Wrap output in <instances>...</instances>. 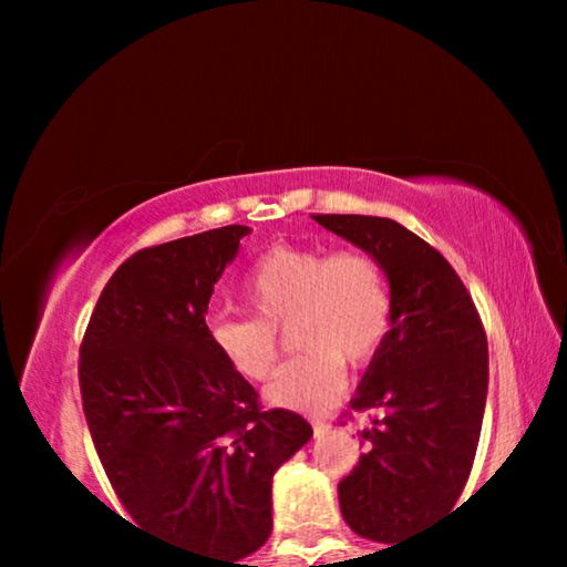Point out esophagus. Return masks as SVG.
Masks as SVG:
<instances>
[{
    "mask_svg": "<svg viewBox=\"0 0 567 567\" xmlns=\"http://www.w3.org/2000/svg\"><path fill=\"white\" fill-rule=\"evenodd\" d=\"M330 427H332V425H330L328 420H320V417H318V420H312V430H315V435H318V437L328 433Z\"/></svg>",
    "mask_w": 567,
    "mask_h": 567,
    "instance_id": "esophagus-1",
    "label": "esophagus"
}]
</instances>
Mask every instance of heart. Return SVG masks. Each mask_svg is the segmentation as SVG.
Returning a JSON list of instances; mask_svg holds the SVG:
<instances>
[{
  "label": "heart",
  "instance_id": "obj_1",
  "mask_svg": "<svg viewBox=\"0 0 567 567\" xmlns=\"http://www.w3.org/2000/svg\"><path fill=\"white\" fill-rule=\"evenodd\" d=\"M255 318H213L207 334L229 368L265 382L280 360V332L292 328L302 354L267 388L272 405L322 410L344 388V362L360 370L385 348L392 292L382 265L358 247L275 245L257 257L243 285Z\"/></svg>",
  "mask_w": 567,
  "mask_h": 567
}]
</instances>
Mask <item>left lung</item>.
I'll use <instances>...</instances> for the list:
<instances>
[{
    "instance_id": "8db88e82",
    "label": "left lung",
    "mask_w": 567,
    "mask_h": 567,
    "mask_svg": "<svg viewBox=\"0 0 567 567\" xmlns=\"http://www.w3.org/2000/svg\"><path fill=\"white\" fill-rule=\"evenodd\" d=\"M312 219L370 252L390 280L388 342L350 402L380 415L358 433L364 453L338 495L354 533L392 548L453 511L467 483L487 395L485 328L453 265L395 219Z\"/></svg>"
}]
</instances>
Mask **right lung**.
Listing matches in <instances>:
<instances>
[{"mask_svg":"<svg viewBox=\"0 0 567 567\" xmlns=\"http://www.w3.org/2000/svg\"><path fill=\"white\" fill-rule=\"evenodd\" d=\"M247 233L227 225L127 257L80 344L82 410L114 495L134 527L217 567L262 548L275 470L312 435L297 412L262 410L209 342L207 302Z\"/></svg>","mask_w":567,"mask_h":567,"instance_id":"right-lung-1","label":"right lung"}]
</instances>
